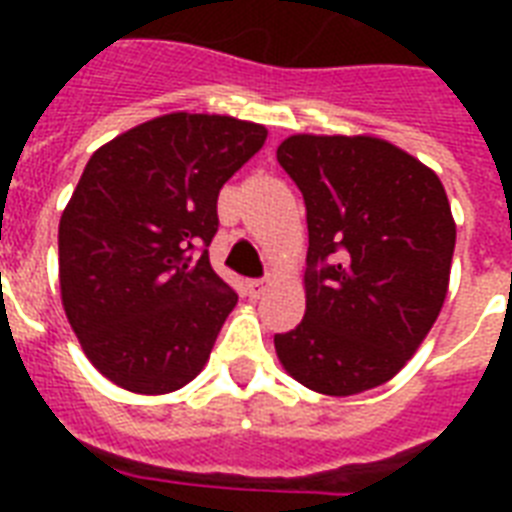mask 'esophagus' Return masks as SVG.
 I'll return each instance as SVG.
<instances>
[{
    "mask_svg": "<svg viewBox=\"0 0 512 512\" xmlns=\"http://www.w3.org/2000/svg\"><path fill=\"white\" fill-rule=\"evenodd\" d=\"M268 284H271V281H268V279H252V281H247L249 295L260 297L265 292V289H268Z\"/></svg>",
    "mask_w": 512,
    "mask_h": 512,
    "instance_id": "1",
    "label": "esophagus"
}]
</instances>
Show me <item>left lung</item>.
<instances>
[{"instance_id": "left-lung-1", "label": "left lung", "mask_w": 512, "mask_h": 512, "mask_svg": "<svg viewBox=\"0 0 512 512\" xmlns=\"http://www.w3.org/2000/svg\"><path fill=\"white\" fill-rule=\"evenodd\" d=\"M276 159L308 212L305 319L273 337L276 356L324 396L377 388L444 308L457 239L444 185L374 135H289Z\"/></svg>"}]
</instances>
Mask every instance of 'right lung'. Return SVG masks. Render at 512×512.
Masks as SVG:
<instances>
[{"mask_svg":"<svg viewBox=\"0 0 512 512\" xmlns=\"http://www.w3.org/2000/svg\"><path fill=\"white\" fill-rule=\"evenodd\" d=\"M265 138L263 124L175 111L90 156L60 215V300L119 388L162 396L207 364L239 300L209 265L217 193Z\"/></svg>","mask_w":512,"mask_h":512,"instance_id":"add662e5","label":"right lung"}]
</instances>
